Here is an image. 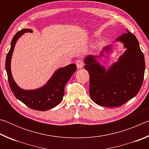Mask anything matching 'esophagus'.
Masks as SVG:
<instances>
[{
	"label": "esophagus",
	"instance_id": "34e87169",
	"mask_svg": "<svg viewBox=\"0 0 149 149\" xmlns=\"http://www.w3.org/2000/svg\"><path fill=\"white\" fill-rule=\"evenodd\" d=\"M75 64H76V65L78 69L82 68L83 66H84V62H83V60L81 59L77 60L76 62H75Z\"/></svg>",
	"mask_w": 149,
	"mask_h": 149
}]
</instances>
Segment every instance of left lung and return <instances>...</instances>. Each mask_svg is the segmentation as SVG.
Returning <instances> with one entry per match:
<instances>
[{"label": "left lung", "instance_id": "obj_1", "mask_svg": "<svg viewBox=\"0 0 149 149\" xmlns=\"http://www.w3.org/2000/svg\"><path fill=\"white\" fill-rule=\"evenodd\" d=\"M116 41L123 42L127 49L107 71L96 59L99 56L90 55L84 60L89 74L90 96L101 107L122 106L137 95L144 79L145 58L137 39L127 30ZM110 49L107 46L104 50L108 52Z\"/></svg>", "mask_w": 149, "mask_h": 149}]
</instances>
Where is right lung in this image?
Returning a JSON list of instances; mask_svg holds the SVG:
<instances>
[{"label": "right lung", "instance_id": "right-lung-1", "mask_svg": "<svg viewBox=\"0 0 149 149\" xmlns=\"http://www.w3.org/2000/svg\"><path fill=\"white\" fill-rule=\"evenodd\" d=\"M32 32L29 29H24L17 32L11 41V47L6 58V68L10 87L15 97L31 109L45 111L54 108L61 102L64 95V87L72 75L76 71L74 64L57 70L43 87L35 90H24L17 86L12 77L10 62L12 52L17 39L25 33Z\"/></svg>", "mask_w": 149, "mask_h": 149}]
</instances>
